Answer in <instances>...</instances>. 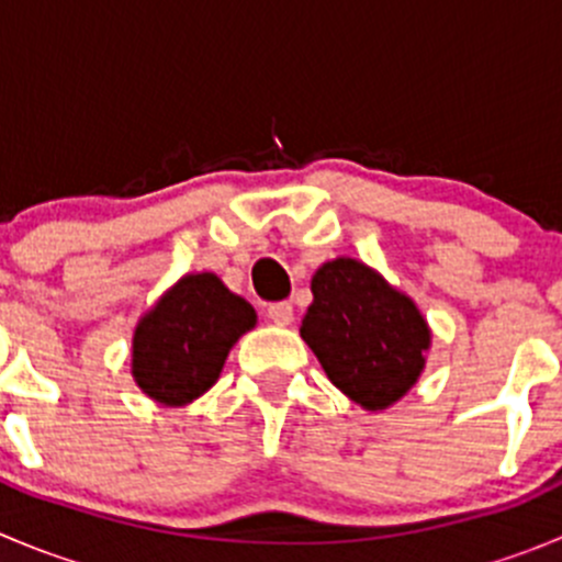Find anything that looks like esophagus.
I'll use <instances>...</instances> for the list:
<instances>
[{
	"label": "esophagus",
	"instance_id": "1",
	"mask_svg": "<svg viewBox=\"0 0 562 562\" xmlns=\"http://www.w3.org/2000/svg\"><path fill=\"white\" fill-rule=\"evenodd\" d=\"M267 317H270V323H276V325H292L295 312H292V303L278 301V303H270V306H267Z\"/></svg>",
	"mask_w": 562,
	"mask_h": 562
}]
</instances>
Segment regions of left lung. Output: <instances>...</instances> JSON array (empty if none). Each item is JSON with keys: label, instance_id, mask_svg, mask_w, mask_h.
Instances as JSON below:
<instances>
[{"label": "left lung", "instance_id": "obj_1", "mask_svg": "<svg viewBox=\"0 0 562 562\" xmlns=\"http://www.w3.org/2000/svg\"><path fill=\"white\" fill-rule=\"evenodd\" d=\"M312 295L301 336L328 381L367 411H383L408 394L430 347V328L416 303L347 256L314 272Z\"/></svg>", "mask_w": 562, "mask_h": 562}]
</instances>
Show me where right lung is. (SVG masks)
I'll return each mask as SVG.
<instances>
[{"label": "right lung", "mask_w": 562, "mask_h": 562, "mask_svg": "<svg viewBox=\"0 0 562 562\" xmlns=\"http://www.w3.org/2000/svg\"><path fill=\"white\" fill-rule=\"evenodd\" d=\"M256 325V312L215 272L179 278L137 323L132 375L151 400L187 405L215 386L234 341Z\"/></svg>", "instance_id": "1"}]
</instances>
